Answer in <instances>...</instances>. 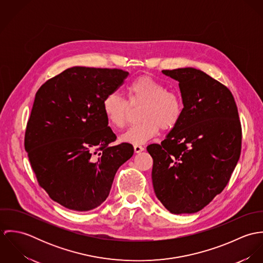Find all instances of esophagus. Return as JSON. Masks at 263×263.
<instances>
[{
    "mask_svg": "<svg viewBox=\"0 0 263 263\" xmlns=\"http://www.w3.org/2000/svg\"><path fill=\"white\" fill-rule=\"evenodd\" d=\"M134 150L136 153H140V152H143L145 150V148L143 146H140V145H135L134 146Z\"/></svg>",
    "mask_w": 263,
    "mask_h": 263,
    "instance_id": "34e87169",
    "label": "esophagus"
}]
</instances>
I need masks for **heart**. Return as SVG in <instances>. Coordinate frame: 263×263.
I'll return each instance as SVG.
<instances>
[{
	"mask_svg": "<svg viewBox=\"0 0 263 263\" xmlns=\"http://www.w3.org/2000/svg\"><path fill=\"white\" fill-rule=\"evenodd\" d=\"M129 104L144 103L139 118L140 122L130 126L120 140L130 144H143L155 137L160 128L168 132L176 127L183 115L181 96L162 82L150 76H141L132 81L126 88ZM102 108L109 123L116 127L125 126L129 106L127 101L117 92L106 94L102 100Z\"/></svg>",
	"mask_w": 263,
	"mask_h": 263,
	"instance_id": "heart-1",
	"label": "heart"
}]
</instances>
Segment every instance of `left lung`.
<instances>
[{"mask_svg":"<svg viewBox=\"0 0 263 263\" xmlns=\"http://www.w3.org/2000/svg\"><path fill=\"white\" fill-rule=\"evenodd\" d=\"M179 82L183 115L161 142L147 147L154 191L172 214H193L227 186L238 163L242 127L231 91L193 68L163 70Z\"/></svg>","mask_w":263,"mask_h":263,"instance_id":"left-lung-1","label":"left lung"}]
</instances>
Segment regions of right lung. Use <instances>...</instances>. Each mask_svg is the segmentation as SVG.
<instances>
[{"label": "right lung", "instance_id": "obj_1", "mask_svg": "<svg viewBox=\"0 0 263 263\" xmlns=\"http://www.w3.org/2000/svg\"><path fill=\"white\" fill-rule=\"evenodd\" d=\"M128 76L119 69L73 67L38 89L24 147L38 184L63 206L86 212L108 196L117 169L134 155L103 112L104 96Z\"/></svg>", "mask_w": 263, "mask_h": 263}]
</instances>
